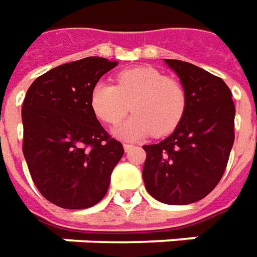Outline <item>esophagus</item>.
Instances as JSON below:
<instances>
[{
	"instance_id": "34e87169",
	"label": "esophagus",
	"mask_w": 257,
	"mask_h": 257,
	"mask_svg": "<svg viewBox=\"0 0 257 257\" xmlns=\"http://www.w3.org/2000/svg\"><path fill=\"white\" fill-rule=\"evenodd\" d=\"M123 148H124V151H128L132 148V146L130 144H123Z\"/></svg>"
}]
</instances>
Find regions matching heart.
Returning a JSON list of instances; mask_svg holds the SVG:
<instances>
[{
  "label": "heart",
  "mask_w": 257,
  "mask_h": 257,
  "mask_svg": "<svg viewBox=\"0 0 257 257\" xmlns=\"http://www.w3.org/2000/svg\"><path fill=\"white\" fill-rule=\"evenodd\" d=\"M134 111L114 130L118 139L137 140L150 134L165 136L179 124L185 113L186 95L176 79L164 77L152 67H134L116 75V86L98 82L91 92L93 113L107 124H116Z\"/></svg>",
  "instance_id": "b5f03b06"
}]
</instances>
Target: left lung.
<instances>
[{
    "instance_id": "left-lung-1",
    "label": "left lung",
    "mask_w": 257,
    "mask_h": 257,
    "mask_svg": "<svg viewBox=\"0 0 257 257\" xmlns=\"http://www.w3.org/2000/svg\"><path fill=\"white\" fill-rule=\"evenodd\" d=\"M164 61L179 77L186 107L169 137L143 146V179L154 199L185 206L204 199L224 175L235 140V105L221 78L186 61Z\"/></svg>"
}]
</instances>
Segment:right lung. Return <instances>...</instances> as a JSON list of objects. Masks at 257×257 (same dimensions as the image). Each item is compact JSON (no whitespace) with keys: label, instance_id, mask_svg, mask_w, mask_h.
I'll return each mask as SVG.
<instances>
[{"label":"right lung","instance_id":"obj_1","mask_svg":"<svg viewBox=\"0 0 257 257\" xmlns=\"http://www.w3.org/2000/svg\"><path fill=\"white\" fill-rule=\"evenodd\" d=\"M117 65L86 57L58 65L33 81L22 105L24 155L39 192L53 204L81 210L105 197L121 159L91 107V92Z\"/></svg>","mask_w":257,"mask_h":257}]
</instances>
